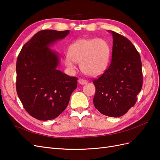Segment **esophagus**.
Returning <instances> with one entry per match:
<instances>
[{
    "mask_svg": "<svg viewBox=\"0 0 160 160\" xmlns=\"http://www.w3.org/2000/svg\"><path fill=\"white\" fill-rule=\"evenodd\" d=\"M88 80L86 79H79V83L81 84V85H85V84H87L88 83Z\"/></svg>",
    "mask_w": 160,
    "mask_h": 160,
    "instance_id": "obj_1",
    "label": "esophagus"
}]
</instances>
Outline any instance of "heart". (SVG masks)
<instances>
[{"instance_id":"1","label":"heart","mask_w":160,"mask_h":160,"mask_svg":"<svg viewBox=\"0 0 160 160\" xmlns=\"http://www.w3.org/2000/svg\"><path fill=\"white\" fill-rule=\"evenodd\" d=\"M109 55V45L103 38H80L70 46L65 63L69 69H75V62H80L85 74L96 76L107 69Z\"/></svg>"}]
</instances>
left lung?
Segmentation results:
<instances>
[{"instance_id": "left-lung-1", "label": "left lung", "mask_w": 160, "mask_h": 160, "mask_svg": "<svg viewBox=\"0 0 160 160\" xmlns=\"http://www.w3.org/2000/svg\"><path fill=\"white\" fill-rule=\"evenodd\" d=\"M113 51L109 68L93 82V104L101 114L118 118L134 106L143 85L142 61L129 39L114 31Z\"/></svg>"}]
</instances>
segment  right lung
I'll list each match as a JSON object with an SVG mask.
<instances>
[{
    "instance_id": "obj_1",
    "label": "right lung",
    "mask_w": 160,
    "mask_h": 160,
    "mask_svg": "<svg viewBox=\"0 0 160 160\" xmlns=\"http://www.w3.org/2000/svg\"><path fill=\"white\" fill-rule=\"evenodd\" d=\"M69 31L42 30L25 43L17 61L16 88L25 109L32 117L47 121L57 118L68 105L77 78L57 69V53L49 47Z\"/></svg>"
}]
</instances>
